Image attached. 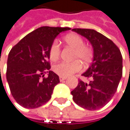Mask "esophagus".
Returning a JSON list of instances; mask_svg holds the SVG:
<instances>
[{"mask_svg":"<svg viewBox=\"0 0 130 130\" xmlns=\"http://www.w3.org/2000/svg\"><path fill=\"white\" fill-rule=\"evenodd\" d=\"M67 79V77H65V76H59V81L60 82H62V81L65 80Z\"/></svg>","mask_w":130,"mask_h":130,"instance_id":"obj_1","label":"esophagus"}]
</instances>
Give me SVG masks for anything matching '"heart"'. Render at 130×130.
Returning <instances> with one entry per match:
<instances>
[{
  "label": "heart",
  "instance_id": "1",
  "mask_svg": "<svg viewBox=\"0 0 130 130\" xmlns=\"http://www.w3.org/2000/svg\"><path fill=\"white\" fill-rule=\"evenodd\" d=\"M65 42L74 48L73 59H77L71 62H62L53 67V71L60 76L67 77L73 73L80 71L82 65L80 61L84 64L89 65L93 58V50L91 47L85 45L83 38L76 34L65 36ZM60 56V48L57 40L54 41L49 48V57L51 60L56 61Z\"/></svg>",
  "mask_w": 130,
  "mask_h": 130
}]
</instances>
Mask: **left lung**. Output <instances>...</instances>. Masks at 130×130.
Segmentation results:
<instances>
[{
    "label": "left lung",
    "mask_w": 130,
    "mask_h": 130,
    "mask_svg": "<svg viewBox=\"0 0 130 130\" xmlns=\"http://www.w3.org/2000/svg\"><path fill=\"white\" fill-rule=\"evenodd\" d=\"M87 38L93 48V59L82 74L89 82L79 81L71 91L73 100L81 107L95 110L102 108L116 93L122 76V56L111 40L93 29L73 28Z\"/></svg>",
    "instance_id": "8db88e82"
}]
</instances>
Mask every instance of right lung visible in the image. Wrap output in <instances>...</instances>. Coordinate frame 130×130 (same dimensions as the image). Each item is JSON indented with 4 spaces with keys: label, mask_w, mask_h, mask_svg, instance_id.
I'll return each mask as SVG.
<instances>
[{
    "label": "right lung",
    "mask_w": 130,
    "mask_h": 130,
    "mask_svg": "<svg viewBox=\"0 0 130 130\" xmlns=\"http://www.w3.org/2000/svg\"><path fill=\"white\" fill-rule=\"evenodd\" d=\"M65 27L42 26L24 37L12 48L8 57L6 79L12 96L22 107L35 109L48 102L58 75L50 71L49 48ZM46 70L49 76L45 78Z\"/></svg>",
    "instance_id": "obj_1"
}]
</instances>
